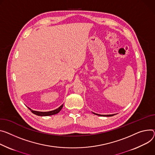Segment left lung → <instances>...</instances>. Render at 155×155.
I'll list each match as a JSON object with an SVG mask.
<instances>
[{
  "instance_id": "left-lung-1",
  "label": "left lung",
  "mask_w": 155,
  "mask_h": 155,
  "mask_svg": "<svg viewBox=\"0 0 155 155\" xmlns=\"http://www.w3.org/2000/svg\"><path fill=\"white\" fill-rule=\"evenodd\" d=\"M93 114H96V115H97V116H107V117H109V116H113L114 115H115V114H109V115H100V114H95V113H94L93 112Z\"/></svg>"
}]
</instances>
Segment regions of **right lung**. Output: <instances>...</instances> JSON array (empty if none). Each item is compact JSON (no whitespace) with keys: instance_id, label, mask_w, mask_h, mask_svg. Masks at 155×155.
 I'll return each mask as SVG.
<instances>
[{"instance_id":"right-lung-1","label":"right lung","mask_w":155,"mask_h":155,"mask_svg":"<svg viewBox=\"0 0 155 155\" xmlns=\"http://www.w3.org/2000/svg\"><path fill=\"white\" fill-rule=\"evenodd\" d=\"M63 107V104H62L59 107H58V109H56L55 110H51V111H48V112H40V111H36V110H33L32 109H31L30 108H29V109H30V110L31 111L32 113H33L34 114H36L37 116H52V115H54L58 114V112H60V110L62 109Z\"/></svg>"}]
</instances>
